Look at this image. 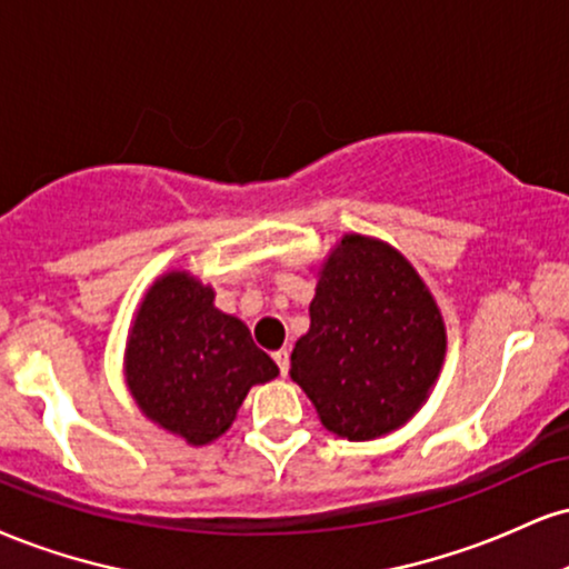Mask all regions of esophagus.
Returning <instances> with one entry per match:
<instances>
[{
    "instance_id": "esophagus-1",
    "label": "esophagus",
    "mask_w": 569,
    "mask_h": 569,
    "mask_svg": "<svg viewBox=\"0 0 569 569\" xmlns=\"http://www.w3.org/2000/svg\"><path fill=\"white\" fill-rule=\"evenodd\" d=\"M272 360L278 362V371H280V376H286V373H289V366H291V360H289V352H286V350H278L276 355H272Z\"/></svg>"
}]
</instances>
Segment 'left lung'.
<instances>
[{
    "instance_id": "left-lung-1",
    "label": "left lung",
    "mask_w": 569,
    "mask_h": 569,
    "mask_svg": "<svg viewBox=\"0 0 569 569\" xmlns=\"http://www.w3.org/2000/svg\"><path fill=\"white\" fill-rule=\"evenodd\" d=\"M442 358L440 310L408 259L373 238H341L320 270L310 331L291 352V379L328 432H395L427 400Z\"/></svg>"
}]
</instances>
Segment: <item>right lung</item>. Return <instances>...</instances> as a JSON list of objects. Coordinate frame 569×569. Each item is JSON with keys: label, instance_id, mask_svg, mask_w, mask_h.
Returning a JSON list of instances; mask_svg holds the SVG:
<instances>
[{"label": "right lung", "instance_id": "obj_1", "mask_svg": "<svg viewBox=\"0 0 569 569\" xmlns=\"http://www.w3.org/2000/svg\"><path fill=\"white\" fill-rule=\"evenodd\" d=\"M278 366L249 328L214 307V291L188 272L150 286L127 345V385L150 421L193 445L224 435L254 385Z\"/></svg>", "mask_w": 569, "mask_h": 569}]
</instances>
